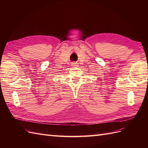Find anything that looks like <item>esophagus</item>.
I'll return each instance as SVG.
<instances>
[{"instance_id":"34e87169","label":"esophagus","mask_w":148,"mask_h":148,"mask_svg":"<svg viewBox=\"0 0 148 148\" xmlns=\"http://www.w3.org/2000/svg\"><path fill=\"white\" fill-rule=\"evenodd\" d=\"M76 64H77L75 63V62H73V63H71V65L72 66H77V65H76Z\"/></svg>"}]
</instances>
